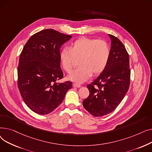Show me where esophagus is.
Wrapping results in <instances>:
<instances>
[{
  "label": "esophagus",
  "instance_id": "1",
  "mask_svg": "<svg viewBox=\"0 0 152 152\" xmlns=\"http://www.w3.org/2000/svg\"><path fill=\"white\" fill-rule=\"evenodd\" d=\"M73 86L74 87H81V86L80 84H77V83H74V84H73Z\"/></svg>",
  "mask_w": 152,
  "mask_h": 152
}]
</instances>
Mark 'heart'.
Masks as SVG:
<instances>
[{
    "label": "heart",
    "instance_id": "heart-1",
    "mask_svg": "<svg viewBox=\"0 0 152 152\" xmlns=\"http://www.w3.org/2000/svg\"><path fill=\"white\" fill-rule=\"evenodd\" d=\"M110 48L107 42L89 37H81L72 42L69 48H64L60 52L61 65L70 73L76 59H80L78 69L68 76V79L81 83L92 75H99L105 70L110 57Z\"/></svg>",
    "mask_w": 152,
    "mask_h": 152
}]
</instances>
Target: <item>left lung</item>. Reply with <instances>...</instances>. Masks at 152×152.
<instances>
[{
    "label": "left lung",
    "mask_w": 152,
    "mask_h": 152,
    "mask_svg": "<svg viewBox=\"0 0 152 152\" xmlns=\"http://www.w3.org/2000/svg\"><path fill=\"white\" fill-rule=\"evenodd\" d=\"M111 41L108 65L87 86L89 95L83 102L84 108L94 116H102L115 110L123 100L130 84L129 57L124 44L109 34Z\"/></svg>",
    "instance_id": "left-lung-1"
}]
</instances>
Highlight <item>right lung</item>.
Here are the masks:
<instances>
[{
	"label": "right lung",
	"instance_id": "1",
	"mask_svg": "<svg viewBox=\"0 0 152 152\" xmlns=\"http://www.w3.org/2000/svg\"><path fill=\"white\" fill-rule=\"evenodd\" d=\"M47 29L32 36L24 46L18 66V87L23 101L34 112L47 115L63 102L72 83H56L62 79L60 52L71 38Z\"/></svg>",
	"mask_w": 152,
	"mask_h": 152
}]
</instances>
